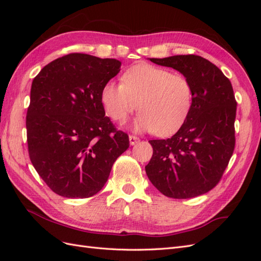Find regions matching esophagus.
<instances>
[{"label":"esophagus","instance_id":"1","mask_svg":"<svg viewBox=\"0 0 261 261\" xmlns=\"http://www.w3.org/2000/svg\"><path fill=\"white\" fill-rule=\"evenodd\" d=\"M139 141V138L137 137V136H134V135H130L129 136V144L132 145V146H134V145H136L137 143Z\"/></svg>","mask_w":261,"mask_h":261}]
</instances>
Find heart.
I'll return each mask as SVG.
<instances>
[{
	"label": "heart",
	"mask_w": 261,
	"mask_h": 261,
	"mask_svg": "<svg viewBox=\"0 0 261 261\" xmlns=\"http://www.w3.org/2000/svg\"><path fill=\"white\" fill-rule=\"evenodd\" d=\"M121 81L106 83L100 93L106 112L118 123H124L138 107L134 128L167 136L179 129L191 113L194 90L183 75L139 63L126 70Z\"/></svg>",
	"instance_id": "b5f03b06"
}]
</instances>
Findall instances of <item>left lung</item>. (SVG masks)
I'll return each instance as SVG.
<instances>
[{
  "mask_svg": "<svg viewBox=\"0 0 261 261\" xmlns=\"http://www.w3.org/2000/svg\"><path fill=\"white\" fill-rule=\"evenodd\" d=\"M191 82L193 107L185 123L168 139L149 140L153 153L147 176L164 196L175 199L206 194L219 183L235 147L236 100L228 78L199 55L150 59Z\"/></svg>",
  "mask_w": 261,
  "mask_h": 261,
  "instance_id": "8db88e82",
  "label": "left lung"
}]
</instances>
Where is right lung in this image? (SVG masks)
<instances>
[{"label": "right lung", "mask_w": 261, "mask_h": 261, "mask_svg": "<svg viewBox=\"0 0 261 261\" xmlns=\"http://www.w3.org/2000/svg\"><path fill=\"white\" fill-rule=\"evenodd\" d=\"M121 62L70 53L33 81L26 116L30 161L51 191L88 198L105 186L115 160L129 147L101 103L102 87Z\"/></svg>", "instance_id": "obj_1"}]
</instances>
